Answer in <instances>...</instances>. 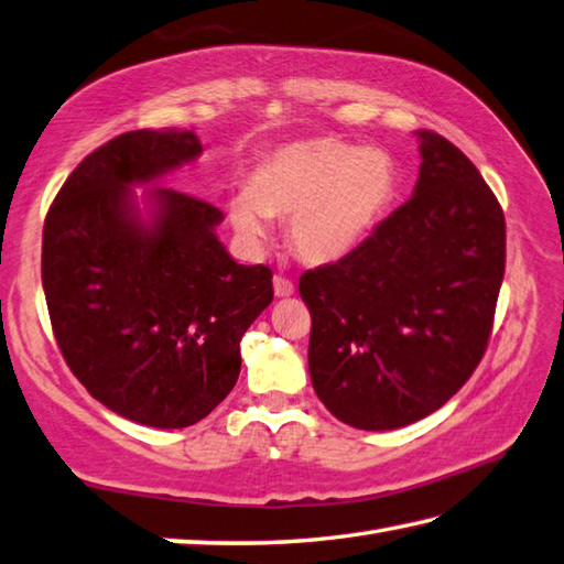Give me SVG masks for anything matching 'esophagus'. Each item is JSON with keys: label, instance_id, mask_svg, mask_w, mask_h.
Returning <instances> with one entry per match:
<instances>
[{"label": "esophagus", "instance_id": "1", "mask_svg": "<svg viewBox=\"0 0 564 564\" xmlns=\"http://www.w3.org/2000/svg\"><path fill=\"white\" fill-rule=\"evenodd\" d=\"M273 293L279 297H289L295 293V285L291 279H285V275H273Z\"/></svg>", "mask_w": 564, "mask_h": 564}]
</instances>
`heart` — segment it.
<instances>
[{
  "mask_svg": "<svg viewBox=\"0 0 564 564\" xmlns=\"http://www.w3.org/2000/svg\"><path fill=\"white\" fill-rule=\"evenodd\" d=\"M393 187L395 171L386 151L333 137L301 139L273 149L251 171L247 191L229 197L227 215L251 245L267 239L269 217H289L297 257L333 263L381 223Z\"/></svg>",
  "mask_w": 564,
  "mask_h": 564,
  "instance_id": "heart-1",
  "label": "heart"
}]
</instances>
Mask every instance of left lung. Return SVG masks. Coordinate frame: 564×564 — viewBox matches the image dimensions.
<instances>
[{"instance_id":"obj_1","label":"left lung","mask_w":564,"mask_h":564,"mask_svg":"<svg viewBox=\"0 0 564 564\" xmlns=\"http://www.w3.org/2000/svg\"><path fill=\"white\" fill-rule=\"evenodd\" d=\"M413 197L337 263L301 275L307 364L341 423L395 430L437 411L487 351L506 269V219L455 143L415 131Z\"/></svg>"}]
</instances>
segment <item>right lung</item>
Listing matches in <instances>:
<instances>
[{"label": "right lung", "instance_id": "right-lung-1", "mask_svg": "<svg viewBox=\"0 0 564 564\" xmlns=\"http://www.w3.org/2000/svg\"><path fill=\"white\" fill-rule=\"evenodd\" d=\"M203 153L193 131L139 129L68 175L43 225L53 335L93 399L151 427L203 421L235 389L239 341L273 301L269 267H241L223 213L156 183Z\"/></svg>", "mask_w": 564, "mask_h": 564}]
</instances>
